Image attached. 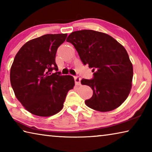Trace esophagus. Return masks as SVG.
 <instances>
[{
    "label": "esophagus",
    "mask_w": 152,
    "mask_h": 152,
    "mask_svg": "<svg viewBox=\"0 0 152 152\" xmlns=\"http://www.w3.org/2000/svg\"><path fill=\"white\" fill-rule=\"evenodd\" d=\"M80 80L81 78L79 76H74V81H75V84L76 85H80Z\"/></svg>",
    "instance_id": "esophagus-1"
}]
</instances>
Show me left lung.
<instances>
[{"instance_id": "obj_1", "label": "left lung", "mask_w": 152, "mask_h": 152, "mask_svg": "<svg viewBox=\"0 0 152 152\" xmlns=\"http://www.w3.org/2000/svg\"><path fill=\"white\" fill-rule=\"evenodd\" d=\"M66 42L74 46L84 65L88 64L94 72L92 79L81 80L93 91L85 101L86 106L101 112L119 107L132 86L133 66L125 48L111 36L93 30L72 32Z\"/></svg>"}]
</instances>
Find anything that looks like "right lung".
Returning <instances> with one entry per match:
<instances>
[{
	"mask_svg": "<svg viewBox=\"0 0 152 152\" xmlns=\"http://www.w3.org/2000/svg\"><path fill=\"white\" fill-rule=\"evenodd\" d=\"M66 37V33L41 36L27 42L15 56L10 72L12 88L33 115L49 117L60 112L74 86L73 77L60 75L56 63V51Z\"/></svg>",
	"mask_w": 152,
	"mask_h": 152,
	"instance_id": "add662e5",
	"label": "right lung"
}]
</instances>
